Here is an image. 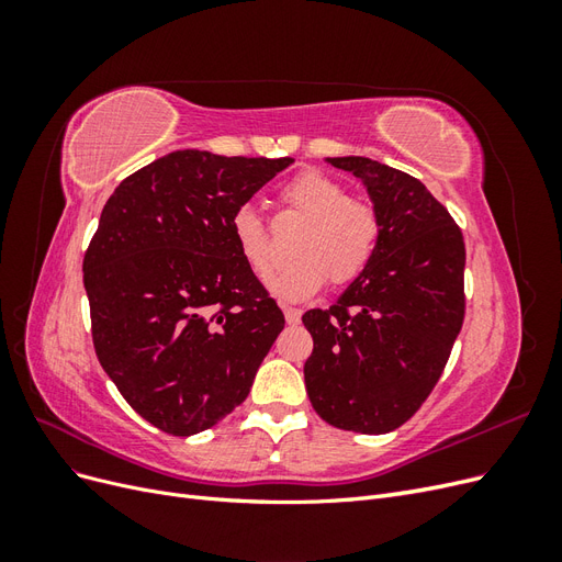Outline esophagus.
Here are the masks:
<instances>
[{"instance_id":"34e87169","label":"esophagus","mask_w":562,"mask_h":562,"mask_svg":"<svg viewBox=\"0 0 562 562\" xmlns=\"http://www.w3.org/2000/svg\"><path fill=\"white\" fill-rule=\"evenodd\" d=\"M283 316H285V323H291V326H297L302 312L295 310V307H283Z\"/></svg>"}]
</instances>
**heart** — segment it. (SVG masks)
I'll return each mask as SVG.
<instances>
[{
	"instance_id": "heart-1",
	"label": "heart",
	"mask_w": 562,
	"mask_h": 562,
	"mask_svg": "<svg viewBox=\"0 0 562 562\" xmlns=\"http://www.w3.org/2000/svg\"><path fill=\"white\" fill-rule=\"evenodd\" d=\"M281 201L307 223L295 241L297 260L267 281L271 295L302 302L314 297L328 279L345 285L363 274L380 241V215L370 201L349 196L342 182L314 168L288 182ZM232 234L252 274L265 279L277 265L274 248L265 220L250 203L234 211Z\"/></svg>"
}]
</instances>
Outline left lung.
<instances>
[{
	"mask_svg": "<svg viewBox=\"0 0 562 562\" xmlns=\"http://www.w3.org/2000/svg\"><path fill=\"white\" fill-rule=\"evenodd\" d=\"M326 161L363 182L380 241L330 310L302 316L314 337L304 386L321 419L380 436L427 401L462 330L464 239L417 178L368 157Z\"/></svg>",
	"mask_w": 562,
	"mask_h": 562,
	"instance_id": "obj_1",
	"label": "left lung"
}]
</instances>
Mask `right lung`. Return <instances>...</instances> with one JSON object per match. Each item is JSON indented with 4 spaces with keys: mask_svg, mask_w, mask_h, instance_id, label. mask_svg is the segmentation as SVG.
I'll return each instance as SVG.
<instances>
[{
    "mask_svg": "<svg viewBox=\"0 0 562 562\" xmlns=\"http://www.w3.org/2000/svg\"><path fill=\"white\" fill-rule=\"evenodd\" d=\"M281 159L178 149L119 182L83 255L98 361L157 429H211L252 386L283 314L244 262L234 211Z\"/></svg>",
    "mask_w": 562,
    "mask_h": 562,
    "instance_id": "obj_1",
    "label": "right lung"
}]
</instances>
